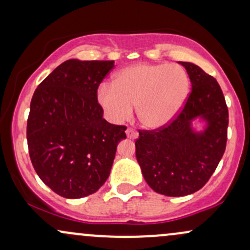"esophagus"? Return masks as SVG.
<instances>
[{"label": "esophagus", "mask_w": 250, "mask_h": 250, "mask_svg": "<svg viewBox=\"0 0 250 250\" xmlns=\"http://www.w3.org/2000/svg\"><path fill=\"white\" fill-rule=\"evenodd\" d=\"M125 134H127V136L129 138H133V140H135V138L138 137V133L133 128H128L127 130H125Z\"/></svg>", "instance_id": "34e87169"}]
</instances>
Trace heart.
Segmentation results:
<instances>
[{"label": "heart", "mask_w": 250, "mask_h": 250, "mask_svg": "<svg viewBox=\"0 0 250 250\" xmlns=\"http://www.w3.org/2000/svg\"><path fill=\"white\" fill-rule=\"evenodd\" d=\"M190 78L174 64H136L114 76L112 86H102L98 101L113 122L127 120L136 109L146 128L158 129L170 123L184 107Z\"/></svg>", "instance_id": "1"}]
</instances>
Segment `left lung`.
<instances>
[{
  "label": "left lung",
  "instance_id": "obj_1",
  "mask_svg": "<svg viewBox=\"0 0 250 250\" xmlns=\"http://www.w3.org/2000/svg\"><path fill=\"white\" fill-rule=\"evenodd\" d=\"M192 89L180 113L164 127L138 130L136 158L148 185L157 193L183 197L208 182L226 149L228 108L218 81L199 66L179 62ZM205 121L203 132L191 122Z\"/></svg>",
  "mask_w": 250,
  "mask_h": 250
}]
</instances>
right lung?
Listing matches in <instances>:
<instances>
[{
  "label": "right lung",
  "mask_w": 250,
  "mask_h": 250,
  "mask_svg": "<svg viewBox=\"0 0 250 250\" xmlns=\"http://www.w3.org/2000/svg\"><path fill=\"white\" fill-rule=\"evenodd\" d=\"M113 60L70 59L39 83L26 125L35 171L53 192L68 199L95 193L109 177L125 125L104 119L98 87Z\"/></svg>",
  "instance_id": "right-lung-1"
}]
</instances>
